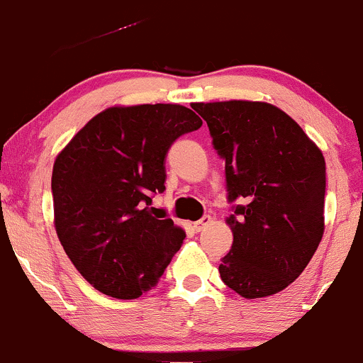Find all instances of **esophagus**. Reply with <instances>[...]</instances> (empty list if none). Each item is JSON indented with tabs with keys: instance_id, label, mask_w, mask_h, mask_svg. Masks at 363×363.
I'll return each mask as SVG.
<instances>
[{
	"instance_id": "esophagus-1",
	"label": "esophagus",
	"mask_w": 363,
	"mask_h": 363,
	"mask_svg": "<svg viewBox=\"0 0 363 363\" xmlns=\"http://www.w3.org/2000/svg\"><path fill=\"white\" fill-rule=\"evenodd\" d=\"M210 223H211V216L205 215V216H203L201 220H198V222H194V228H196V232H203V230H206V228L210 227Z\"/></svg>"
}]
</instances>
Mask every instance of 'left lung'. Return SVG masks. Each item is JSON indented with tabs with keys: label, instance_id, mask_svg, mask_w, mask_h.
<instances>
[{
	"label": "left lung",
	"instance_id": "1",
	"mask_svg": "<svg viewBox=\"0 0 363 363\" xmlns=\"http://www.w3.org/2000/svg\"><path fill=\"white\" fill-rule=\"evenodd\" d=\"M225 158L234 242L218 266L228 289L261 298L297 280L324 234L326 162L286 112L268 102H196Z\"/></svg>",
	"mask_w": 363,
	"mask_h": 363
}]
</instances>
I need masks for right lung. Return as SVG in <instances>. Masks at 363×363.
Segmentation results:
<instances>
[{"instance_id":"add662e5","label":"right lung","mask_w":363,"mask_h":363,"mask_svg":"<svg viewBox=\"0 0 363 363\" xmlns=\"http://www.w3.org/2000/svg\"><path fill=\"white\" fill-rule=\"evenodd\" d=\"M203 121L179 104L112 106L57 153L54 228L74 268L95 290L140 297L157 285L186 239L184 228L152 215L165 189L170 145Z\"/></svg>"}]
</instances>
